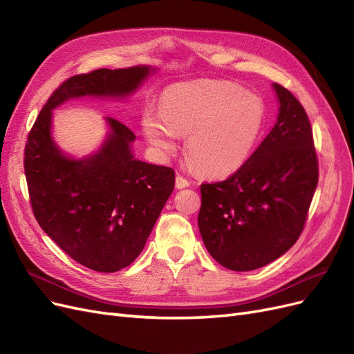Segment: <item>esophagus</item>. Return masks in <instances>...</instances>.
Wrapping results in <instances>:
<instances>
[{"label":"esophagus","instance_id":"1","mask_svg":"<svg viewBox=\"0 0 354 354\" xmlns=\"http://www.w3.org/2000/svg\"><path fill=\"white\" fill-rule=\"evenodd\" d=\"M176 186H177V189H185V187L190 186V181L183 176H177L176 177Z\"/></svg>","mask_w":354,"mask_h":354}]
</instances>
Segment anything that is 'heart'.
Wrapping results in <instances>:
<instances>
[{
    "label": "heart",
    "mask_w": 354,
    "mask_h": 354,
    "mask_svg": "<svg viewBox=\"0 0 354 354\" xmlns=\"http://www.w3.org/2000/svg\"><path fill=\"white\" fill-rule=\"evenodd\" d=\"M264 122L260 97L232 82L196 80L168 87L159 99V113H143L142 128L149 145L165 158L177 151L178 134H186L190 162L202 174L223 177L250 159Z\"/></svg>",
    "instance_id": "1"
}]
</instances>
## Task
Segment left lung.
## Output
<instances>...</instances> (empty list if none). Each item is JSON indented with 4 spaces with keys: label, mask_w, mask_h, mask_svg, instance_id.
I'll use <instances>...</instances> for the list:
<instances>
[{
    "label": "left lung",
    "mask_w": 354,
    "mask_h": 354,
    "mask_svg": "<svg viewBox=\"0 0 354 354\" xmlns=\"http://www.w3.org/2000/svg\"><path fill=\"white\" fill-rule=\"evenodd\" d=\"M279 116L226 180L201 185L199 232L216 261L248 272L279 259L306 226L319 180L313 131L295 95L274 82Z\"/></svg>",
    "instance_id": "8db88e82"
}]
</instances>
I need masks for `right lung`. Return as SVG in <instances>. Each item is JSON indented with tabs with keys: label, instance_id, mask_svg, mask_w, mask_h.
<instances>
[{
	"label": "right lung",
	"instance_id": "obj_1",
	"mask_svg": "<svg viewBox=\"0 0 354 354\" xmlns=\"http://www.w3.org/2000/svg\"><path fill=\"white\" fill-rule=\"evenodd\" d=\"M145 66L73 75L53 91L25 145V176L32 212L71 259L95 272L130 266L174 190V169L134 159V133L108 118L112 133L100 151L81 160L51 140V109L80 95H125L147 73Z\"/></svg>",
	"mask_w": 354,
	"mask_h": 354
}]
</instances>
